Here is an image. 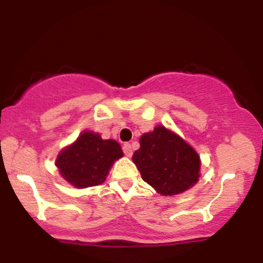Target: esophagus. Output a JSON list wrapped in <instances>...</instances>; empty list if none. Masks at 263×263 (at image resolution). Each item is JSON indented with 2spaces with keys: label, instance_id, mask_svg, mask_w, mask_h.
<instances>
[{
  "label": "esophagus",
  "instance_id": "obj_1",
  "mask_svg": "<svg viewBox=\"0 0 263 263\" xmlns=\"http://www.w3.org/2000/svg\"><path fill=\"white\" fill-rule=\"evenodd\" d=\"M122 149H123V153H125V155L127 156V157H131L132 153H134V152H132L131 144H129V143H125V144H123Z\"/></svg>",
  "mask_w": 263,
  "mask_h": 263
}]
</instances>
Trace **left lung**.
I'll return each instance as SVG.
<instances>
[{"mask_svg":"<svg viewBox=\"0 0 263 263\" xmlns=\"http://www.w3.org/2000/svg\"><path fill=\"white\" fill-rule=\"evenodd\" d=\"M140 149L132 161L142 179L164 195H177L192 188L199 180L200 158L192 146L164 126L140 138Z\"/></svg>","mask_w":263,"mask_h":263,"instance_id":"left-lung-1","label":"left lung"}]
</instances>
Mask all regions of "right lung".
<instances>
[{"instance_id":"right-lung-1","label":"right lung","mask_w":263,"mask_h":263,"mask_svg":"<svg viewBox=\"0 0 263 263\" xmlns=\"http://www.w3.org/2000/svg\"><path fill=\"white\" fill-rule=\"evenodd\" d=\"M123 156L115 140H102L99 134L83 132L73 144L59 153V173L75 188L95 186L105 182L114 162Z\"/></svg>"}]
</instances>
